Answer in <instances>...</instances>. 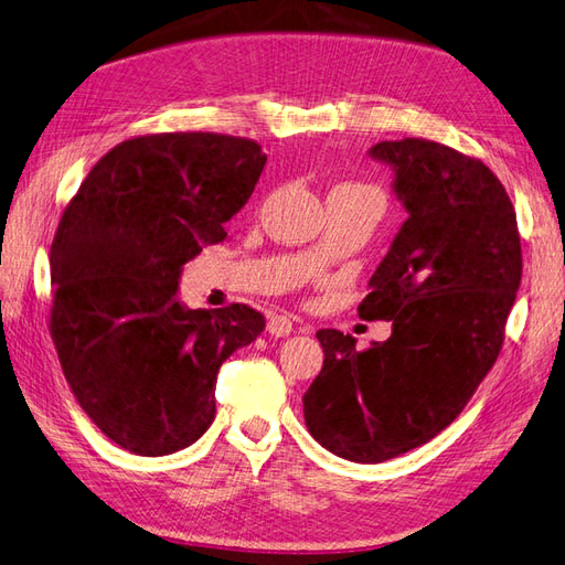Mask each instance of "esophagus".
Instances as JSON below:
<instances>
[{"instance_id": "esophagus-1", "label": "esophagus", "mask_w": 565, "mask_h": 565, "mask_svg": "<svg viewBox=\"0 0 565 565\" xmlns=\"http://www.w3.org/2000/svg\"><path fill=\"white\" fill-rule=\"evenodd\" d=\"M267 330L271 337H288L294 332V322L291 318H286V315H271L267 322Z\"/></svg>"}]
</instances>
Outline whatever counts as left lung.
I'll use <instances>...</instances> for the list:
<instances>
[{
	"instance_id": "8db88e82",
	"label": "left lung",
	"mask_w": 565,
	"mask_h": 565,
	"mask_svg": "<svg viewBox=\"0 0 565 565\" xmlns=\"http://www.w3.org/2000/svg\"><path fill=\"white\" fill-rule=\"evenodd\" d=\"M406 221L359 315L392 322L387 342L320 330L322 371L303 395L310 436L377 465L436 438L493 369L522 277L515 209L477 159L426 139L380 141Z\"/></svg>"
}]
</instances>
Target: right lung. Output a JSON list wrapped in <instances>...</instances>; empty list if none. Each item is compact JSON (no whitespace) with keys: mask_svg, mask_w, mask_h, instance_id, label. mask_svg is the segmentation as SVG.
Instances as JSON below:
<instances>
[{"mask_svg":"<svg viewBox=\"0 0 565 565\" xmlns=\"http://www.w3.org/2000/svg\"><path fill=\"white\" fill-rule=\"evenodd\" d=\"M259 143L209 132L117 143L64 209L50 247L52 312L78 406L120 448L161 457L204 436L221 363L265 330L233 303L192 310L182 267L226 238L265 170Z\"/></svg>","mask_w":565,"mask_h":565,"instance_id":"right-lung-1","label":"right lung"}]
</instances>
